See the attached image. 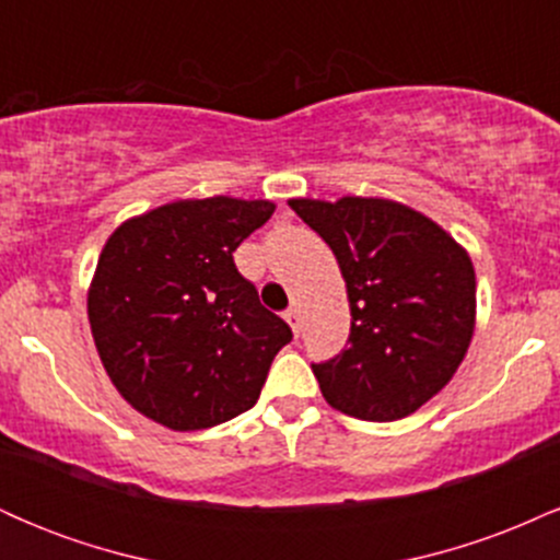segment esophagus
Wrapping results in <instances>:
<instances>
[{
    "label": "esophagus",
    "instance_id": "esophagus-1",
    "mask_svg": "<svg viewBox=\"0 0 560 560\" xmlns=\"http://www.w3.org/2000/svg\"><path fill=\"white\" fill-rule=\"evenodd\" d=\"M284 320L289 326H292V331L294 334H300V324H302V318H300V311L298 307H289V311H284Z\"/></svg>",
    "mask_w": 560,
    "mask_h": 560
}]
</instances>
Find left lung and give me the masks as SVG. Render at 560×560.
I'll return each mask as SVG.
<instances>
[{"mask_svg":"<svg viewBox=\"0 0 560 560\" xmlns=\"http://www.w3.org/2000/svg\"><path fill=\"white\" fill-rule=\"evenodd\" d=\"M337 255L350 300L347 347L313 363L331 408L397 421L458 371L477 316L471 258L427 215L389 199H289Z\"/></svg>","mask_w":560,"mask_h":560,"instance_id":"obj_1","label":"left lung"}]
</instances>
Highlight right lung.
<instances>
[{
	"label": "right lung",
	"instance_id": "add662e5",
	"mask_svg": "<svg viewBox=\"0 0 560 560\" xmlns=\"http://www.w3.org/2000/svg\"><path fill=\"white\" fill-rule=\"evenodd\" d=\"M266 199H178L115 229L89 289V324L115 389L147 419L195 432L258 402L292 329L260 305L234 249Z\"/></svg>",
	"mask_w": 560,
	"mask_h": 560
}]
</instances>
